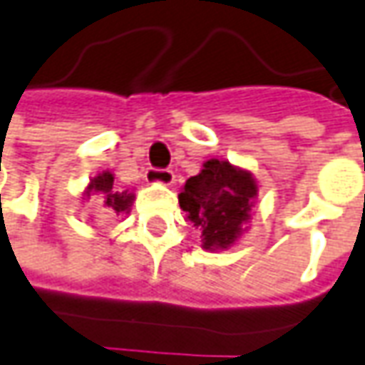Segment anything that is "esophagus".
<instances>
[{"label": "esophagus", "mask_w": 365, "mask_h": 365, "mask_svg": "<svg viewBox=\"0 0 365 365\" xmlns=\"http://www.w3.org/2000/svg\"><path fill=\"white\" fill-rule=\"evenodd\" d=\"M146 182L152 185H173L175 182V173L173 170H162V168H148Z\"/></svg>", "instance_id": "1"}]
</instances>
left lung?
I'll return each mask as SVG.
<instances>
[{"mask_svg":"<svg viewBox=\"0 0 365 365\" xmlns=\"http://www.w3.org/2000/svg\"><path fill=\"white\" fill-rule=\"evenodd\" d=\"M258 180L254 175L223 158L203 162L201 173L190 176L178 192L187 221L201 232L207 252L230 250L240 242L252 219Z\"/></svg>","mask_w":365,"mask_h":365,"instance_id":"1","label":"left lung"}]
</instances>
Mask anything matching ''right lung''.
Here are the masks:
<instances>
[{
    "instance_id": "add662e5",
    "label": "right lung",
    "mask_w": 365,
    "mask_h": 365,
    "mask_svg": "<svg viewBox=\"0 0 365 365\" xmlns=\"http://www.w3.org/2000/svg\"><path fill=\"white\" fill-rule=\"evenodd\" d=\"M113 178H115V175L111 170H101V173L93 176L89 185H87V189L83 190V199L87 201L95 195L97 201H99V207H101V213L109 215V217L121 215V213H130L133 199H135L132 190L118 189L113 185Z\"/></svg>"
}]
</instances>
